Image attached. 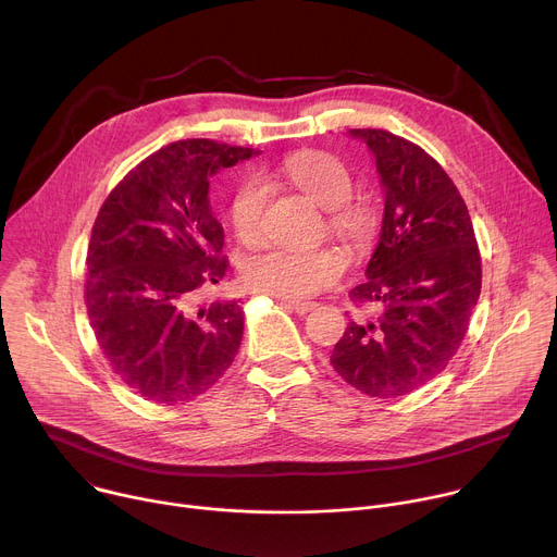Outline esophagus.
<instances>
[{
    "label": "esophagus",
    "mask_w": 557,
    "mask_h": 557,
    "mask_svg": "<svg viewBox=\"0 0 557 557\" xmlns=\"http://www.w3.org/2000/svg\"><path fill=\"white\" fill-rule=\"evenodd\" d=\"M280 304H282L284 308L297 312V314H306V312H310V310L317 306L314 301H288V299H280Z\"/></svg>",
    "instance_id": "obj_1"
}]
</instances>
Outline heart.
Returning a JSON list of instances; mask_svg holds the SVG:
<instances>
[{
	"label": "heart",
	"instance_id": "heart-1",
	"mask_svg": "<svg viewBox=\"0 0 557 557\" xmlns=\"http://www.w3.org/2000/svg\"><path fill=\"white\" fill-rule=\"evenodd\" d=\"M286 183L304 194L312 205L331 211V228L355 247L366 245L370 218L366 209L348 202L352 196V176L339 158L322 151L293 153L275 170ZM267 196L260 185L245 183L235 189L228 207L231 226L243 245H258L264 235ZM346 271V260L333 249H267L245 264V280L251 288L299 301L312 297Z\"/></svg>",
	"mask_w": 557,
	"mask_h": 557
}]
</instances>
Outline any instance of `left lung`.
<instances>
[{
	"label": "left lung",
	"instance_id": "1",
	"mask_svg": "<svg viewBox=\"0 0 557 557\" xmlns=\"http://www.w3.org/2000/svg\"><path fill=\"white\" fill-rule=\"evenodd\" d=\"M374 153L385 207L352 320L331 363L368 396H404L451 361L481 295L483 267L462 196L434 158L385 129H350Z\"/></svg>",
	"mask_w": 557,
	"mask_h": 557
}]
</instances>
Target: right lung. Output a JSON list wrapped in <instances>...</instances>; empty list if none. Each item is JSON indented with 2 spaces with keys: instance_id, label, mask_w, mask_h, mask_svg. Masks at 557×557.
<instances>
[{
  "instance_id": "add662e5",
  "label": "right lung",
  "mask_w": 557,
  "mask_h": 557,
  "mask_svg": "<svg viewBox=\"0 0 557 557\" xmlns=\"http://www.w3.org/2000/svg\"><path fill=\"white\" fill-rule=\"evenodd\" d=\"M251 147L209 138L147 156L106 198L88 247L86 306L110 368L147 401L205 394L233 363L245 312L237 299L200 301L228 267L209 178Z\"/></svg>"
}]
</instances>
